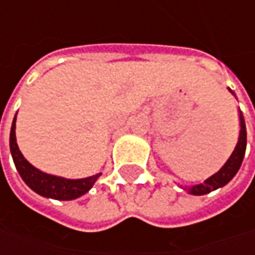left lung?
<instances>
[{"mask_svg": "<svg viewBox=\"0 0 255 255\" xmlns=\"http://www.w3.org/2000/svg\"><path fill=\"white\" fill-rule=\"evenodd\" d=\"M233 93V92H231ZM240 137H239V143L234 149V152L230 156V159L227 160V163L221 167L220 170L217 171L216 174H213L210 179L197 184V186H193L190 189H187L189 193L191 194H196V196H201V194H207L211 190H216L221 186L227 184L229 181L236 176V173L240 169L241 163H243V157L246 154V146H247V132H246V122H244V116L240 112Z\"/></svg>", "mask_w": 255, "mask_h": 255, "instance_id": "left-lung-1", "label": "left lung"}]
</instances>
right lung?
I'll list each match as a JSON object with an SVG mask.
<instances>
[{
	"label": "right lung",
	"mask_w": 255,
	"mask_h": 255,
	"mask_svg": "<svg viewBox=\"0 0 255 255\" xmlns=\"http://www.w3.org/2000/svg\"><path fill=\"white\" fill-rule=\"evenodd\" d=\"M9 149L14 159L15 167L22 177V180L38 194L44 197H51L56 200H74L76 197L85 194L86 191L91 190L93 183L98 180L99 174H95L86 179H79V180H68L64 177H56L42 173L38 169H35L31 163L25 160L22 153L19 152L16 139H15V118L12 126H11V134H9Z\"/></svg>",
	"instance_id": "add662e5"
}]
</instances>
